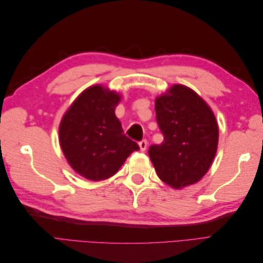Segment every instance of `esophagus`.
<instances>
[{
    "label": "esophagus",
    "mask_w": 263,
    "mask_h": 263,
    "mask_svg": "<svg viewBox=\"0 0 263 263\" xmlns=\"http://www.w3.org/2000/svg\"><path fill=\"white\" fill-rule=\"evenodd\" d=\"M147 145H148V142L146 139H142L141 141H139V147H140L141 151H145L147 149Z\"/></svg>",
    "instance_id": "esophagus-1"
}]
</instances>
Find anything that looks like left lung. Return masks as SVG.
I'll list each match as a JSON object with an SVG mask.
<instances>
[{"instance_id": "1", "label": "left lung", "mask_w": 263, "mask_h": 263, "mask_svg": "<svg viewBox=\"0 0 263 263\" xmlns=\"http://www.w3.org/2000/svg\"><path fill=\"white\" fill-rule=\"evenodd\" d=\"M163 141L149 147L158 177L174 189L200 181L216 155L218 125L211 107L190 87L174 84L156 99Z\"/></svg>"}]
</instances>
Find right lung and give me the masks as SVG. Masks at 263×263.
I'll list each match as a JSON object with an SVG mask.
<instances>
[{"label":"right lung","instance_id":"right-lung-1","mask_svg":"<svg viewBox=\"0 0 263 263\" xmlns=\"http://www.w3.org/2000/svg\"><path fill=\"white\" fill-rule=\"evenodd\" d=\"M121 95L102 85L83 91L63 115L59 127L62 153L77 173L91 181L110 178L137 142L126 136L115 116Z\"/></svg>","mask_w":263,"mask_h":263}]
</instances>
